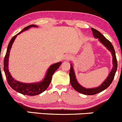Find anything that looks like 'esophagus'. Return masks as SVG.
Here are the masks:
<instances>
[{
  "label": "esophagus",
  "mask_w": 122,
  "mask_h": 122,
  "mask_svg": "<svg viewBox=\"0 0 122 122\" xmlns=\"http://www.w3.org/2000/svg\"><path fill=\"white\" fill-rule=\"evenodd\" d=\"M70 59H71V56H66V57H65V60H66V61H69V60Z\"/></svg>",
  "instance_id": "esophagus-1"
}]
</instances>
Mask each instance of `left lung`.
<instances>
[{"label":"left lung","mask_w":122,"mask_h":122,"mask_svg":"<svg viewBox=\"0 0 122 122\" xmlns=\"http://www.w3.org/2000/svg\"><path fill=\"white\" fill-rule=\"evenodd\" d=\"M91 30H92V34H93V36H94V38H98L99 41L102 43L104 46L106 47V49L109 50L111 53H112V56H113V60H112V61H112L113 67H112V69L111 70L110 72L108 74V76L107 77V78L105 79L104 81L100 86H97V87L91 88H86L82 86L78 83L76 78L74 69H73V64L71 63V69H70L69 71L70 82H71V85L78 92L83 94L88 95V96H90V95H94L97 93H99V92L106 90L107 88H108L110 85V84H112V81L114 79V75H115L117 68V61L116 57L115 50H114V47H113L112 43L100 31H97V30L93 28H91Z\"/></svg>","instance_id":"8db88e82"}]
</instances>
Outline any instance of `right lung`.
I'll return each instance as SVG.
<instances>
[{
  "label": "right lung",
  "instance_id": "1",
  "mask_svg": "<svg viewBox=\"0 0 122 122\" xmlns=\"http://www.w3.org/2000/svg\"><path fill=\"white\" fill-rule=\"evenodd\" d=\"M32 27H38V26L36 25H28V26L24 28L22 30H21L20 32L18 33L17 34L15 35L14 37L12 38L9 44H8L6 53L5 57L4 59V62H3V69H4L7 81H8V84L10 85V87L13 90H15L18 92H20L22 94L30 96H33L40 94L44 92L47 88L51 81L52 75L55 73V71L59 67V66H61V61H59L58 63L51 65L47 71L45 77L43 78L41 81L38 82L24 83L18 81H16V79H15L12 76L9 71V69H8L9 53H10L12 46L13 43L14 42L18 35L20 34L23 31H26V30H28L30 28Z\"/></svg>",
  "mask_w": 122,
  "mask_h": 122
}]
</instances>
